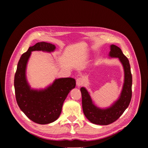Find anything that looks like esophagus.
Returning a JSON list of instances; mask_svg holds the SVG:
<instances>
[{
    "label": "esophagus",
    "instance_id": "34e87169",
    "mask_svg": "<svg viewBox=\"0 0 148 148\" xmlns=\"http://www.w3.org/2000/svg\"><path fill=\"white\" fill-rule=\"evenodd\" d=\"M84 84V79L83 78H78L77 79V85L78 87L82 86Z\"/></svg>",
    "mask_w": 148,
    "mask_h": 148
}]
</instances>
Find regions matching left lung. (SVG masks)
Masks as SVG:
<instances>
[{"mask_svg":"<svg viewBox=\"0 0 148 148\" xmlns=\"http://www.w3.org/2000/svg\"><path fill=\"white\" fill-rule=\"evenodd\" d=\"M110 47L109 57L118 58L124 70V83L119 99L109 107L101 109L94 104L86 88L82 87L80 89L82 96V107L85 117L91 123L100 125H109L117 120L128 107L132 95V75L129 60L120 48L114 44Z\"/></svg>","mask_w":148,"mask_h":148,"instance_id":"1","label":"left lung"}]
</instances>
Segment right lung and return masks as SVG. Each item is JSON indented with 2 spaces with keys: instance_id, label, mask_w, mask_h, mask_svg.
Segmentation results:
<instances>
[{
  "instance_id": "add662e5",
  "label": "right lung",
  "mask_w": 148,
  "mask_h": 148,
  "mask_svg": "<svg viewBox=\"0 0 148 148\" xmlns=\"http://www.w3.org/2000/svg\"><path fill=\"white\" fill-rule=\"evenodd\" d=\"M56 46L46 42H38L23 53L18 63L15 75L14 87L17 104L21 111L33 122L44 125L56 121L61 114L62 106L67 95L75 88L72 78L56 79L44 89H32L26 79V70L33 51L52 52Z\"/></svg>"
}]
</instances>
